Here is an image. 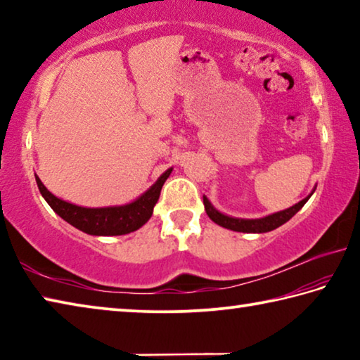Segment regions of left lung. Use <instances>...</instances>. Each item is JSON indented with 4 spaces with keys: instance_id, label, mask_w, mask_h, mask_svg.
Wrapping results in <instances>:
<instances>
[{
    "instance_id": "left-lung-1",
    "label": "left lung",
    "mask_w": 360,
    "mask_h": 360,
    "mask_svg": "<svg viewBox=\"0 0 360 360\" xmlns=\"http://www.w3.org/2000/svg\"><path fill=\"white\" fill-rule=\"evenodd\" d=\"M313 192L309 193L307 198H303L302 202L290 206V208L284 211H278L275 214H270L260 219H238V217L222 214L221 211H217L214 206L211 205V202L206 197H203V205H205L206 214L210 216L211 221L216 222L217 225H221L224 229H229L233 231H243V233H265V231H271L278 227H281V225L288 222L290 217H294L297 212L303 208V205L308 202V198L311 197Z\"/></svg>"
}]
</instances>
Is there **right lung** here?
<instances>
[{"label": "right lung", "instance_id": "add662e5", "mask_svg": "<svg viewBox=\"0 0 360 360\" xmlns=\"http://www.w3.org/2000/svg\"><path fill=\"white\" fill-rule=\"evenodd\" d=\"M172 172L173 168H168L155 181V184L150 186V188H148L135 202L122 206H106V208H84V206L65 202V200L49 192L38 176H34L41 195L63 221L82 230L84 233L95 236H115L135 231L149 221L157 200L160 197L162 187Z\"/></svg>", "mask_w": 360, "mask_h": 360}]
</instances>
